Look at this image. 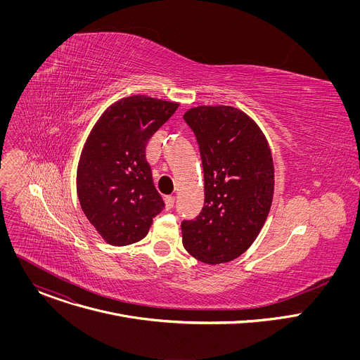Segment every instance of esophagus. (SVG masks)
I'll use <instances>...</instances> for the list:
<instances>
[{
  "label": "esophagus",
  "instance_id": "obj_1",
  "mask_svg": "<svg viewBox=\"0 0 360 360\" xmlns=\"http://www.w3.org/2000/svg\"><path fill=\"white\" fill-rule=\"evenodd\" d=\"M174 205H175V196H167L165 198V208L172 210Z\"/></svg>",
  "mask_w": 360,
  "mask_h": 360
}]
</instances>
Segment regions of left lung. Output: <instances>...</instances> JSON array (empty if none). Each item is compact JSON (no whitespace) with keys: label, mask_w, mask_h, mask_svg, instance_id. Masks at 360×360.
I'll return each instance as SVG.
<instances>
[{"label":"left lung","mask_w":360,"mask_h":360,"mask_svg":"<svg viewBox=\"0 0 360 360\" xmlns=\"http://www.w3.org/2000/svg\"><path fill=\"white\" fill-rule=\"evenodd\" d=\"M184 120L199 145L205 207L196 219L182 222V242L203 264H226L265 225L275 186L272 152L259 125L238 108L199 105Z\"/></svg>","instance_id":"obj_1"}]
</instances>
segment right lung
<instances>
[{"instance_id": "right-lung-1", "label": "right lung", "mask_w": 360, "mask_h": 360, "mask_svg": "<svg viewBox=\"0 0 360 360\" xmlns=\"http://www.w3.org/2000/svg\"><path fill=\"white\" fill-rule=\"evenodd\" d=\"M178 107V102L148 95L125 96L102 112L86 136L77 168V193L86 219L107 243L125 246L141 240L164 210L145 146Z\"/></svg>"}]
</instances>
